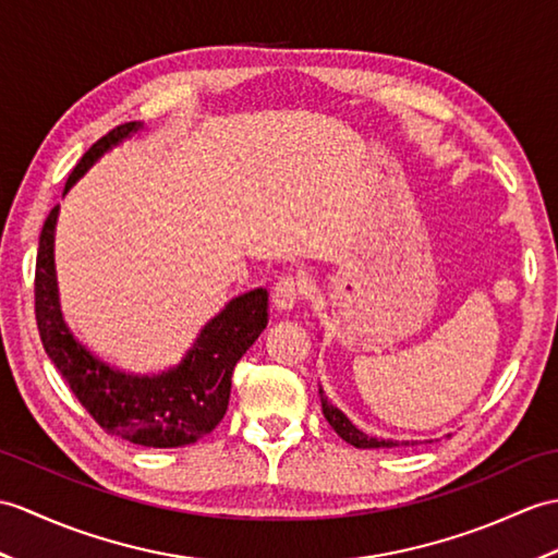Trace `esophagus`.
<instances>
[{
	"label": "esophagus",
	"mask_w": 558,
	"mask_h": 558,
	"mask_svg": "<svg viewBox=\"0 0 558 558\" xmlns=\"http://www.w3.org/2000/svg\"><path fill=\"white\" fill-rule=\"evenodd\" d=\"M306 280L302 276L296 274H282L276 284H274V292H270V296H274V304L280 308V311H288L296 304V300L306 292Z\"/></svg>",
	"instance_id": "esophagus-1"
}]
</instances>
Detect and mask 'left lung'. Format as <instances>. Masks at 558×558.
I'll return each mask as SVG.
<instances>
[{"label": "left lung", "mask_w": 558, "mask_h": 558, "mask_svg": "<svg viewBox=\"0 0 558 558\" xmlns=\"http://www.w3.org/2000/svg\"><path fill=\"white\" fill-rule=\"evenodd\" d=\"M318 395H320V407H323V416L328 418V423L332 425V430L338 433L344 442H349V445H354L356 449H392V447H399V442L397 439H378V437H371V435H366V433H361L359 427L349 421L344 413L338 409V407H332L330 401L326 399V395H323V390H318ZM404 445V442H401Z\"/></svg>", "instance_id": "8db88e82"}]
</instances>
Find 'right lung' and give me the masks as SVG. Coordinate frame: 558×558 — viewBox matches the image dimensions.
<instances>
[{"label":"right lung","mask_w":558,"mask_h":558,"mask_svg":"<svg viewBox=\"0 0 558 558\" xmlns=\"http://www.w3.org/2000/svg\"><path fill=\"white\" fill-rule=\"evenodd\" d=\"M131 121L116 125L75 163L66 190L116 142L137 131ZM59 206L49 211L35 262V318L51 364L99 427L133 445L171 449L197 442L223 421L232 371L268 323L264 288L235 296L206 328L178 368L140 378L113 371L77 344L61 318L54 278V226Z\"/></svg>","instance_id":"1"}]
</instances>
